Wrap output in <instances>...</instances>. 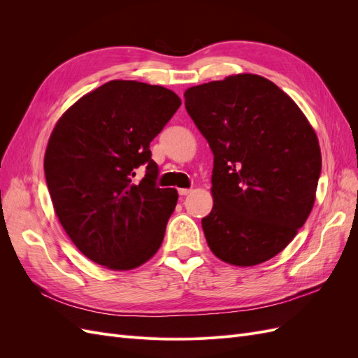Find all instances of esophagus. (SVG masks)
<instances>
[{
	"instance_id": "34e87169",
	"label": "esophagus",
	"mask_w": 358,
	"mask_h": 358,
	"mask_svg": "<svg viewBox=\"0 0 358 358\" xmlns=\"http://www.w3.org/2000/svg\"><path fill=\"white\" fill-rule=\"evenodd\" d=\"M191 191H192V189H189V188H182V189H179V196H182V197L189 196Z\"/></svg>"
}]
</instances>
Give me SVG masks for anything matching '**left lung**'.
Wrapping results in <instances>:
<instances>
[{"label": "left lung", "mask_w": 358, "mask_h": 358, "mask_svg": "<svg viewBox=\"0 0 358 358\" xmlns=\"http://www.w3.org/2000/svg\"><path fill=\"white\" fill-rule=\"evenodd\" d=\"M187 112L213 152L210 251L249 267L294 239L315 201L321 150L306 116L278 86L236 74L188 88Z\"/></svg>", "instance_id": "1"}]
</instances>
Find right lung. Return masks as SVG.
I'll use <instances>...</instances> for the list:
<instances>
[{
    "label": "right lung",
    "mask_w": 358,
    "mask_h": 358,
    "mask_svg": "<svg viewBox=\"0 0 358 358\" xmlns=\"http://www.w3.org/2000/svg\"><path fill=\"white\" fill-rule=\"evenodd\" d=\"M180 106L158 85L110 80L61 116L45 154L53 209L79 251L112 270H131L159 249L178 191L158 188L149 145ZM147 166L137 184L135 169Z\"/></svg>",
    "instance_id": "obj_1"
}]
</instances>
